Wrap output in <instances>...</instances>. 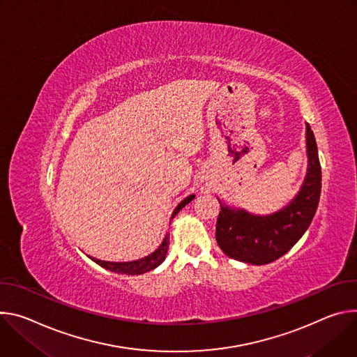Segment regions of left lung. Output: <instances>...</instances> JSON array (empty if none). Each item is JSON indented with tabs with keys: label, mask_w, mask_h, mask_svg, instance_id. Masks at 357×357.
<instances>
[{
	"label": "left lung",
	"mask_w": 357,
	"mask_h": 357,
	"mask_svg": "<svg viewBox=\"0 0 357 357\" xmlns=\"http://www.w3.org/2000/svg\"><path fill=\"white\" fill-rule=\"evenodd\" d=\"M305 135L306 176L298 194L285 207L268 215H258L228 206L217 197L221 210L215 240L227 257L252 265L269 264L285 255L309 228L319 204L322 172L318 146L307 123Z\"/></svg>",
	"instance_id": "8db88e82"
}]
</instances>
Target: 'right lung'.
<instances>
[{"label":"right lung","instance_id":"obj_1","mask_svg":"<svg viewBox=\"0 0 357 357\" xmlns=\"http://www.w3.org/2000/svg\"><path fill=\"white\" fill-rule=\"evenodd\" d=\"M194 194L187 195L184 200H181V203L174 208L170 221L180 213V210L188 204L192 199ZM169 243H170V235L169 232L165 235V238L162 241V244L158 245L157 250H154L151 254L140 258V259H135V261H126V262H113V261H102V259H96V258H91L93 262H96L98 265H100L105 269H109L112 272H117V273H125V275H142L144 272H149L154 268H157L160 265L165 259H166V254L169 250Z\"/></svg>","mask_w":357,"mask_h":357}]
</instances>
